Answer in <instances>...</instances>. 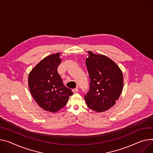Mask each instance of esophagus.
I'll return each instance as SVG.
<instances>
[{"instance_id":"1","label":"esophagus","mask_w":153,"mask_h":153,"mask_svg":"<svg viewBox=\"0 0 153 153\" xmlns=\"http://www.w3.org/2000/svg\"><path fill=\"white\" fill-rule=\"evenodd\" d=\"M73 91L74 93H77V92L79 91V89H78V88H74V89H73Z\"/></svg>"}]
</instances>
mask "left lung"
I'll use <instances>...</instances> for the list:
<instances>
[{"instance_id":"8db88e82","label":"left lung","mask_w":153,"mask_h":153,"mask_svg":"<svg viewBox=\"0 0 153 153\" xmlns=\"http://www.w3.org/2000/svg\"><path fill=\"white\" fill-rule=\"evenodd\" d=\"M86 65L90 79L84 98L87 106L101 112L114 105L123 88V76L117 64L103 55L89 51Z\"/></svg>"}]
</instances>
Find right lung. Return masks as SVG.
<instances>
[{"label": "right lung", "mask_w": 153, "mask_h": 153, "mask_svg": "<svg viewBox=\"0 0 153 153\" xmlns=\"http://www.w3.org/2000/svg\"><path fill=\"white\" fill-rule=\"evenodd\" d=\"M60 53L52 54L41 60L29 76V87L33 98L40 107L56 112L66 104L72 90L65 87L57 71L61 63Z\"/></svg>", "instance_id": "1"}]
</instances>
